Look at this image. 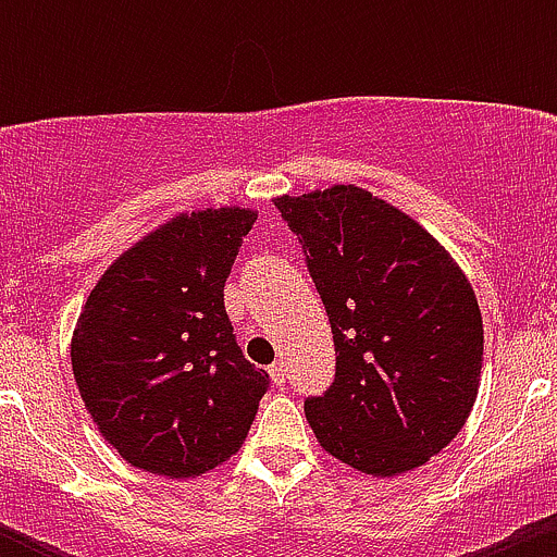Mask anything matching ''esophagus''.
Listing matches in <instances>:
<instances>
[{
	"mask_svg": "<svg viewBox=\"0 0 557 557\" xmlns=\"http://www.w3.org/2000/svg\"><path fill=\"white\" fill-rule=\"evenodd\" d=\"M269 377H272L274 385H283V383H285V367H283V361H277V363H272V367H269Z\"/></svg>",
	"mask_w": 557,
	"mask_h": 557,
	"instance_id": "obj_1",
	"label": "esophagus"
}]
</instances>
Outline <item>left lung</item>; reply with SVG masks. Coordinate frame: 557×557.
Returning a JSON list of instances; mask_svg holds the SVG:
<instances>
[{
	"label": "left lung",
	"instance_id": "obj_1",
	"mask_svg": "<svg viewBox=\"0 0 557 557\" xmlns=\"http://www.w3.org/2000/svg\"><path fill=\"white\" fill-rule=\"evenodd\" d=\"M329 312L336 372L305 401L320 447L374 476L423 466L463 429L482 367L466 274L423 226L369 190L274 201Z\"/></svg>",
	"mask_w": 557,
	"mask_h": 557
}]
</instances>
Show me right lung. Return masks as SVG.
Wrapping results in <instances>:
<instances>
[{"label":"right lung","instance_id":"obj_1","mask_svg":"<svg viewBox=\"0 0 557 557\" xmlns=\"http://www.w3.org/2000/svg\"><path fill=\"white\" fill-rule=\"evenodd\" d=\"M256 212L180 215L102 274L72 336V372L102 436L137 469L199 476L245 442L269 374L223 305Z\"/></svg>","mask_w":557,"mask_h":557}]
</instances>
